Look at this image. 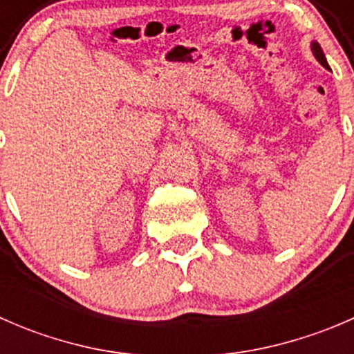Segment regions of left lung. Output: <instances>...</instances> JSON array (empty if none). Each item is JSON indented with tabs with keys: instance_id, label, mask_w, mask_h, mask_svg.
<instances>
[{
	"instance_id": "8db88e82",
	"label": "left lung",
	"mask_w": 354,
	"mask_h": 354,
	"mask_svg": "<svg viewBox=\"0 0 354 354\" xmlns=\"http://www.w3.org/2000/svg\"><path fill=\"white\" fill-rule=\"evenodd\" d=\"M310 48H312V53H313V56H315V58H317V62H319L324 68H327V70H329V63H327L326 55H324V51H322V48H320L319 42L312 41Z\"/></svg>"
}]
</instances>
